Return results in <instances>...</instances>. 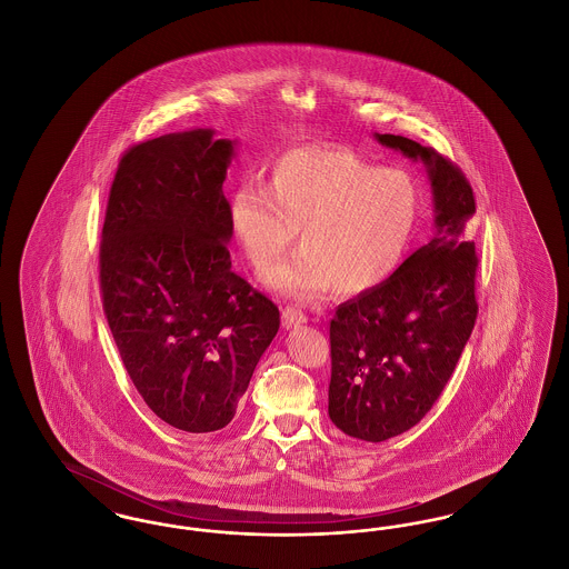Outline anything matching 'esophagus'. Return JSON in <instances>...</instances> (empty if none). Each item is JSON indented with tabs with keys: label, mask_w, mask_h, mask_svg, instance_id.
<instances>
[{
	"label": "esophagus",
	"mask_w": 569,
	"mask_h": 569,
	"mask_svg": "<svg viewBox=\"0 0 569 569\" xmlns=\"http://www.w3.org/2000/svg\"><path fill=\"white\" fill-rule=\"evenodd\" d=\"M305 322H307V316L297 307H286L281 311V325L286 328H297V326L305 325Z\"/></svg>",
	"instance_id": "1"
}]
</instances>
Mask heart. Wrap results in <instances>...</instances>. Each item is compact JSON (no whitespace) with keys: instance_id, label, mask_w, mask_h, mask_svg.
Instances as JSON below:
<instances>
[{"instance_id":"heart-1","label":"heart","mask_w":569,"mask_h":569,"mask_svg":"<svg viewBox=\"0 0 569 569\" xmlns=\"http://www.w3.org/2000/svg\"><path fill=\"white\" fill-rule=\"evenodd\" d=\"M420 213L416 181L343 147H297L271 166L267 190L244 183L230 202V230L244 260L267 274L298 232L300 251L271 286L307 298L378 288L399 267Z\"/></svg>"}]
</instances>
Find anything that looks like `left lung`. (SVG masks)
I'll list each match as a JSON object with an SVG mask.
<instances>
[{
  "label": "left lung",
  "mask_w": 569,
  "mask_h": 569,
  "mask_svg": "<svg viewBox=\"0 0 569 569\" xmlns=\"http://www.w3.org/2000/svg\"><path fill=\"white\" fill-rule=\"evenodd\" d=\"M378 142L425 163L433 191V239L378 288L330 320L328 416L337 429L386 441L416 427L452 376L478 318L476 198L457 163L406 136Z\"/></svg>",
  "instance_id": "8db88e82"
}]
</instances>
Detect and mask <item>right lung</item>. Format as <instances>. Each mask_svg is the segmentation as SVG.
Segmentation results:
<instances>
[{
  "label": "right lung",
  "instance_id": "obj_1",
  "mask_svg": "<svg viewBox=\"0 0 569 569\" xmlns=\"http://www.w3.org/2000/svg\"><path fill=\"white\" fill-rule=\"evenodd\" d=\"M190 130L123 153L100 243L112 339L151 411L223 429L279 330L277 305L232 272L226 170L237 140Z\"/></svg>",
  "mask_w": 569,
  "mask_h": 569
}]
</instances>
